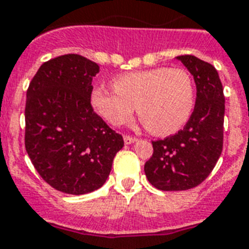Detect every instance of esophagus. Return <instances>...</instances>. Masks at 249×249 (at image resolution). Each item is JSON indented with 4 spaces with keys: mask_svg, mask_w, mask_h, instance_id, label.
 <instances>
[{
    "mask_svg": "<svg viewBox=\"0 0 249 249\" xmlns=\"http://www.w3.org/2000/svg\"><path fill=\"white\" fill-rule=\"evenodd\" d=\"M124 142L125 144H131V143L137 142L135 137H130V135H124Z\"/></svg>",
    "mask_w": 249,
    "mask_h": 249,
    "instance_id": "34e87169",
    "label": "esophagus"
}]
</instances>
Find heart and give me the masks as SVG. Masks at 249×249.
Returning <instances> with one entry per match:
<instances>
[{"instance_id": "b5f03b06", "label": "heart", "mask_w": 249, "mask_h": 249, "mask_svg": "<svg viewBox=\"0 0 249 249\" xmlns=\"http://www.w3.org/2000/svg\"><path fill=\"white\" fill-rule=\"evenodd\" d=\"M115 90L94 87L93 110L114 126L133 119L135 108L145 129L155 135H170L187 124L195 108L193 79L184 69L153 68L121 74L112 80Z\"/></svg>"}]
</instances>
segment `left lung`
Returning <instances> with one entry per match:
<instances>
[{"instance_id":"obj_1","label":"left lung","mask_w":249,"mask_h":249,"mask_svg":"<svg viewBox=\"0 0 249 249\" xmlns=\"http://www.w3.org/2000/svg\"><path fill=\"white\" fill-rule=\"evenodd\" d=\"M177 58L193 75L197 97L185 126L152 142L153 155L145 162L144 173L160 191H187L199 185L223 151L225 97L217 70L192 54Z\"/></svg>"}]
</instances>
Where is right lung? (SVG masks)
Returning a JSON list of instances; mask_svg holds the SVG:
<instances>
[{
  "label": "right lung",
  "instance_id": "add662e5",
  "mask_svg": "<svg viewBox=\"0 0 249 249\" xmlns=\"http://www.w3.org/2000/svg\"><path fill=\"white\" fill-rule=\"evenodd\" d=\"M96 62L69 53L44 62L32 79L25 105V148L42 179L68 195L101 188L124 147L93 111Z\"/></svg>",
  "mask_w": 249,
  "mask_h": 249
}]
</instances>
